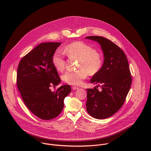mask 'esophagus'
I'll return each mask as SVG.
<instances>
[{"label":"esophagus","instance_id":"esophagus-1","mask_svg":"<svg viewBox=\"0 0 151 151\" xmlns=\"http://www.w3.org/2000/svg\"><path fill=\"white\" fill-rule=\"evenodd\" d=\"M71 88H72L73 90H77V89H79L78 87H77V86H72Z\"/></svg>","mask_w":151,"mask_h":151}]
</instances>
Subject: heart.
Listing matches in <instances>:
<instances>
[{
  "label": "heart",
  "mask_w": 151,
  "mask_h": 151,
  "mask_svg": "<svg viewBox=\"0 0 151 151\" xmlns=\"http://www.w3.org/2000/svg\"><path fill=\"white\" fill-rule=\"evenodd\" d=\"M63 52L69 57L77 58L80 60L78 67L81 68L76 71H66L63 76V81L70 85H80L87 77L88 73L90 74L96 73L103 64L101 53L82 42H74L66 45ZM52 61L58 71H62L64 70L65 58L61 51L58 50L53 53Z\"/></svg>",
  "instance_id": "obj_1"
}]
</instances>
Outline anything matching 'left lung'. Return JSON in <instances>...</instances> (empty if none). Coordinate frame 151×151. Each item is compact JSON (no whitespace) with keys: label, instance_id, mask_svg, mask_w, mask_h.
<instances>
[{"label":"left lung","instance_id":"left-lung-1","mask_svg":"<svg viewBox=\"0 0 151 151\" xmlns=\"http://www.w3.org/2000/svg\"><path fill=\"white\" fill-rule=\"evenodd\" d=\"M86 39L99 43L104 56L101 68L91 79V83L101 84V89H86V110L92 117L104 119L121 108L129 92L132 78L129 62L124 52L107 38L89 36Z\"/></svg>","mask_w":151,"mask_h":151}]
</instances>
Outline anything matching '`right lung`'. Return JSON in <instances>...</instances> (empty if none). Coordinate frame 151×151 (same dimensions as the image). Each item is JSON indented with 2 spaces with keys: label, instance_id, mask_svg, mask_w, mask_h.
Here are the masks:
<instances>
[{
  "label": "right lung",
  "instance_id": "add662e5",
  "mask_svg": "<svg viewBox=\"0 0 151 151\" xmlns=\"http://www.w3.org/2000/svg\"><path fill=\"white\" fill-rule=\"evenodd\" d=\"M60 42L39 44L22 58L17 69V84L22 100L38 117L50 120L56 117L64 107V99L70 93L69 85L52 91L50 86L61 81L52 58Z\"/></svg>",
  "mask_w": 151,
  "mask_h": 151
}]
</instances>
